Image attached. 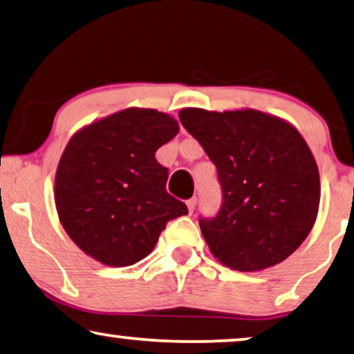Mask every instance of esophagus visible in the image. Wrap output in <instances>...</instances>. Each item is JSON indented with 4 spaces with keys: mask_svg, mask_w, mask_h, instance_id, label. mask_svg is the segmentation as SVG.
<instances>
[{
    "mask_svg": "<svg viewBox=\"0 0 354 354\" xmlns=\"http://www.w3.org/2000/svg\"><path fill=\"white\" fill-rule=\"evenodd\" d=\"M186 203H187V210L192 213L194 210H196V205H197V197H192V198H189V201H187Z\"/></svg>",
    "mask_w": 354,
    "mask_h": 354,
    "instance_id": "obj_1",
    "label": "esophagus"
}]
</instances>
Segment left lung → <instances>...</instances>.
Here are the masks:
<instances>
[{
	"label": "left lung",
	"instance_id": "obj_1",
	"mask_svg": "<svg viewBox=\"0 0 354 354\" xmlns=\"http://www.w3.org/2000/svg\"><path fill=\"white\" fill-rule=\"evenodd\" d=\"M183 127L215 163L223 205L201 231L213 257L237 271H261L290 257L315 226L317 163L300 131L255 109L179 111Z\"/></svg>",
	"mask_w": 354,
	"mask_h": 354
}]
</instances>
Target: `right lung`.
Instances as JSON below:
<instances>
[{
	"mask_svg": "<svg viewBox=\"0 0 354 354\" xmlns=\"http://www.w3.org/2000/svg\"><path fill=\"white\" fill-rule=\"evenodd\" d=\"M179 131L156 109L128 107L89 123L68 139L54 178L62 227L88 257L131 266L187 207L167 192L168 171L156 152Z\"/></svg>",
	"mask_w": 354,
	"mask_h": 354,
	"instance_id": "obj_1",
	"label": "right lung"
}]
</instances>
